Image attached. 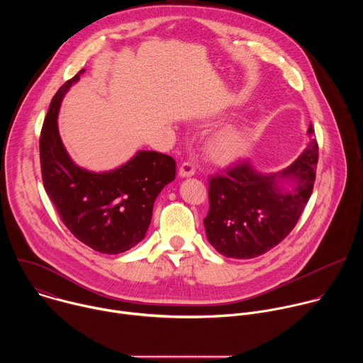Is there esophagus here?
<instances>
[{
  "instance_id": "obj_1",
  "label": "esophagus",
  "mask_w": 363,
  "mask_h": 363,
  "mask_svg": "<svg viewBox=\"0 0 363 363\" xmlns=\"http://www.w3.org/2000/svg\"><path fill=\"white\" fill-rule=\"evenodd\" d=\"M192 175H195V167L191 162H184L179 167V177L181 178H188V177H192Z\"/></svg>"
}]
</instances>
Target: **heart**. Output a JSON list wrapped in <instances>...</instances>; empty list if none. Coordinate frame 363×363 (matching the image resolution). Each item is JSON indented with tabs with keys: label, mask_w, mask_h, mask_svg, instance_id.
<instances>
[{
	"label": "heart",
	"mask_w": 363,
	"mask_h": 363,
	"mask_svg": "<svg viewBox=\"0 0 363 363\" xmlns=\"http://www.w3.org/2000/svg\"><path fill=\"white\" fill-rule=\"evenodd\" d=\"M248 146L250 133L244 126H227L211 138L208 152L216 162L231 164L244 157Z\"/></svg>",
	"instance_id": "heart-1"
}]
</instances>
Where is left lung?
<instances>
[{"instance_id":"obj_1","label":"left lung","mask_w":363,"mask_h":363,"mask_svg":"<svg viewBox=\"0 0 363 363\" xmlns=\"http://www.w3.org/2000/svg\"><path fill=\"white\" fill-rule=\"evenodd\" d=\"M313 126L300 157L277 174L255 171L250 161L210 179L206 238L223 255L258 257L281 242L297 224L312 195L319 146Z\"/></svg>"}]
</instances>
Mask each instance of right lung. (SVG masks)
<instances>
[{
    "label": "right lung",
    "mask_w": 363,
    "mask_h": 363,
    "mask_svg": "<svg viewBox=\"0 0 363 363\" xmlns=\"http://www.w3.org/2000/svg\"><path fill=\"white\" fill-rule=\"evenodd\" d=\"M80 70L51 99L40 136L43 184L62 221L83 244L103 254H119L140 242L160 192L175 179V161L155 150H138L108 172L73 162L57 126L62 100L79 82Z\"/></svg>",
    "instance_id": "add662e5"
}]
</instances>
